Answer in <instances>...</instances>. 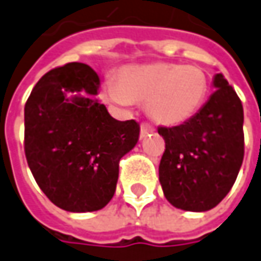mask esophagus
<instances>
[{
	"instance_id": "34e87169",
	"label": "esophagus",
	"mask_w": 261,
	"mask_h": 261,
	"mask_svg": "<svg viewBox=\"0 0 261 261\" xmlns=\"http://www.w3.org/2000/svg\"><path fill=\"white\" fill-rule=\"evenodd\" d=\"M153 132H155V127L152 126L151 123H148V122L141 123V138H145L146 135L153 134Z\"/></svg>"
}]
</instances>
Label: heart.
<instances>
[{
	"instance_id": "1",
	"label": "heart",
	"mask_w": 261,
	"mask_h": 261,
	"mask_svg": "<svg viewBox=\"0 0 261 261\" xmlns=\"http://www.w3.org/2000/svg\"><path fill=\"white\" fill-rule=\"evenodd\" d=\"M208 89V76L201 67L156 63L123 69L118 83H109L106 92L122 105H146L149 116L158 123L178 125L201 109Z\"/></svg>"
}]
</instances>
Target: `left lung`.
I'll use <instances>...</instances> for the list:
<instances>
[{"mask_svg":"<svg viewBox=\"0 0 261 261\" xmlns=\"http://www.w3.org/2000/svg\"><path fill=\"white\" fill-rule=\"evenodd\" d=\"M216 92L198 113L178 126H159L165 151L159 182L174 207L208 211L218 205L237 179L244 158L243 105L221 73Z\"/></svg>","mask_w":261,"mask_h":261,"instance_id":"obj_1","label":"left lung"}]
</instances>
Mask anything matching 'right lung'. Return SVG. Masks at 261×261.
Masks as SVG:
<instances>
[{
  "instance_id": "obj_1",
  "label": "right lung",
  "mask_w": 261,
  "mask_h": 261,
  "mask_svg": "<svg viewBox=\"0 0 261 261\" xmlns=\"http://www.w3.org/2000/svg\"><path fill=\"white\" fill-rule=\"evenodd\" d=\"M100 79L90 66L67 63L37 82L24 108V152L47 198L71 213L97 211L115 195L119 161L139 139L136 120L120 122L97 94Z\"/></svg>"
}]
</instances>
